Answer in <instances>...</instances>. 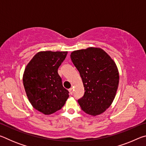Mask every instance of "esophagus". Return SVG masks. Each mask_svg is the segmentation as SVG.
I'll return each instance as SVG.
<instances>
[{
    "instance_id": "esophagus-1",
    "label": "esophagus",
    "mask_w": 146,
    "mask_h": 146,
    "mask_svg": "<svg viewBox=\"0 0 146 146\" xmlns=\"http://www.w3.org/2000/svg\"><path fill=\"white\" fill-rule=\"evenodd\" d=\"M69 91H70V93L71 95H72L73 93V88H70V90H69Z\"/></svg>"
}]
</instances>
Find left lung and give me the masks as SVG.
I'll return each instance as SVG.
<instances>
[{
  "label": "left lung",
  "instance_id": "left-lung-1",
  "mask_svg": "<svg viewBox=\"0 0 146 146\" xmlns=\"http://www.w3.org/2000/svg\"><path fill=\"white\" fill-rule=\"evenodd\" d=\"M70 56L84 87V95L78 100L81 109L92 116L104 113L111 105L118 89L119 74L115 62L99 48L74 51Z\"/></svg>",
  "mask_w": 146,
  "mask_h": 146
}]
</instances>
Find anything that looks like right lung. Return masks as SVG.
Here are the masks:
<instances>
[{
    "instance_id": "add662e5",
    "label": "right lung",
    "mask_w": 146,
    "mask_h": 146,
    "mask_svg": "<svg viewBox=\"0 0 146 146\" xmlns=\"http://www.w3.org/2000/svg\"><path fill=\"white\" fill-rule=\"evenodd\" d=\"M68 51H40L26 66L23 84L33 107L44 115L60 110L69 97L62 86L58 69Z\"/></svg>"
}]
</instances>
